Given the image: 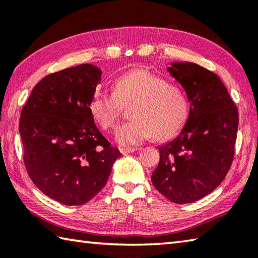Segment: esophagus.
Instances as JSON below:
<instances>
[{
  "label": "esophagus",
  "instance_id": "obj_1",
  "mask_svg": "<svg viewBox=\"0 0 258 258\" xmlns=\"http://www.w3.org/2000/svg\"><path fill=\"white\" fill-rule=\"evenodd\" d=\"M119 151H120V153H122L123 155H126V154H128V153H132V152H134V151H136V148H123V149H119Z\"/></svg>",
  "mask_w": 258,
  "mask_h": 258
}]
</instances>
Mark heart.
I'll use <instances>...</instances> for the list:
<instances>
[{
  "instance_id": "obj_1",
  "label": "heart",
  "mask_w": 258,
  "mask_h": 258,
  "mask_svg": "<svg viewBox=\"0 0 258 258\" xmlns=\"http://www.w3.org/2000/svg\"><path fill=\"white\" fill-rule=\"evenodd\" d=\"M132 120L120 125L115 140L122 146H133L153 136L158 141L172 138L183 127L189 116V103L178 87L148 69H134L115 80L114 93L96 89L89 109L102 128H114L120 104L133 103Z\"/></svg>"
}]
</instances>
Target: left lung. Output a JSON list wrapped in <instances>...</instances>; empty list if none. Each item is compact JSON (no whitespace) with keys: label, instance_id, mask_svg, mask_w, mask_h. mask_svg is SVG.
I'll return each mask as SVG.
<instances>
[{"label":"left lung","instance_id":"8db88e82","mask_svg":"<svg viewBox=\"0 0 258 258\" xmlns=\"http://www.w3.org/2000/svg\"><path fill=\"white\" fill-rule=\"evenodd\" d=\"M169 74L190 102L188 120L170 142L159 146L151 180L174 204H190L218 186L235 154L238 110L220 78L194 62H171Z\"/></svg>","mask_w":258,"mask_h":258}]
</instances>
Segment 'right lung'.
<instances>
[{
    "label": "right lung",
    "mask_w": 258,
    "mask_h": 258,
    "mask_svg": "<svg viewBox=\"0 0 258 258\" xmlns=\"http://www.w3.org/2000/svg\"><path fill=\"white\" fill-rule=\"evenodd\" d=\"M102 72L84 63L45 76L34 86L19 123L25 169L42 192L80 206L104 188L118 149L99 132L89 103Z\"/></svg>",
    "instance_id": "add662e5"
}]
</instances>
